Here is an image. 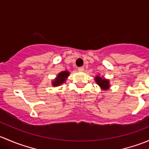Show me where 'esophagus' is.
Here are the masks:
<instances>
[{
    "instance_id": "34e87169",
    "label": "esophagus",
    "mask_w": 149,
    "mask_h": 149,
    "mask_svg": "<svg viewBox=\"0 0 149 149\" xmlns=\"http://www.w3.org/2000/svg\"><path fill=\"white\" fill-rule=\"evenodd\" d=\"M78 70H80V71H83V70H84V67H79V68H78Z\"/></svg>"
}]
</instances>
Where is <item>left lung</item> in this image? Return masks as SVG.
<instances>
[{"label":"left lung","mask_w":149,"mask_h":149,"mask_svg":"<svg viewBox=\"0 0 149 149\" xmlns=\"http://www.w3.org/2000/svg\"><path fill=\"white\" fill-rule=\"evenodd\" d=\"M95 80H96V82L98 84V85L100 86L104 90H107L109 88V81L108 80L102 79V78L100 77V76H97V77L95 78Z\"/></svg>","instance_id":"8db88e82"}]
</instances>
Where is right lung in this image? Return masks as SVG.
I'll use <instances>...</instances> for the list:
<instances>
[{"instance_id":"add662e5","label":"right lung","mask_w":149,"mask_h":149,"mask_svg":"<svg viewBox=\"0 0 149 149\" xmlns=\"http://www.w3.org/2000/svg\"><path fill=\"white\" fill-rule=\"evenodd\" d=\"M69 72L68 71H63L61 73L58 75V77L55 79V81H54L52 82V85L53 86H59L61 84L64 83L66 79V78L68 76Z\"/></svg>"}]
</instances>
